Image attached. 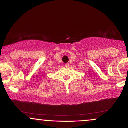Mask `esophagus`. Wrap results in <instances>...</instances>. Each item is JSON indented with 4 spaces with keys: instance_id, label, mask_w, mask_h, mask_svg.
Instances as JSON below:
<instances>
[{
    "instance_id": "1",
    "label": "esophagus",
    "mask_w": 128,
    "mask_h": 128,
    "mask_svg": "<svg viewBox=\"0 0 128 128\" xmlns=\"http://www.w3.org/2000/svg\"><path fill=\"white\" fill-rule=\"evenodd\" d=\"M65 66L66 67H69V64L68 63H67V64H65Z\"/></svg>"
}]
</instances>
